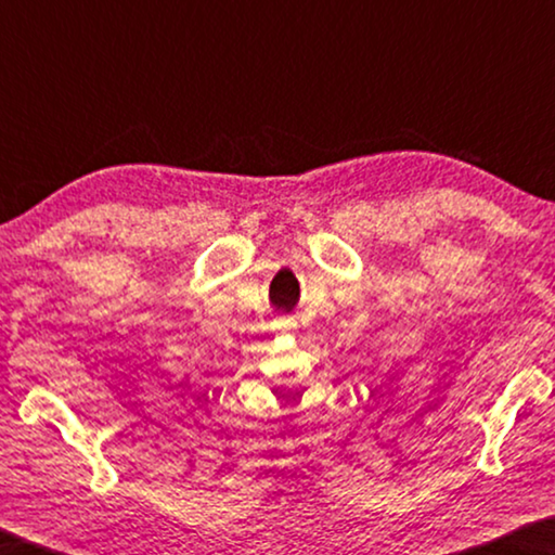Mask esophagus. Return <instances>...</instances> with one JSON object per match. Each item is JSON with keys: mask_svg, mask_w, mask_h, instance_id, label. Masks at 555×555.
Listing matches in <instances>:
<instances>
[{"mask_svg": "<svg viewBox=\"0 0 555 555\" xmlns=\"http://www.w3.org/2000/svg\"><path fill=\"white\" fill-rule=\"evenodd\" d=\"M279 327H284V330H288V327H291V320H281V322H279Z\"/></svg>", "mask_w": 555, "mask_h": 555, "instance_id": "esophagus-1", "label": "esophagus"}]
</instances>
